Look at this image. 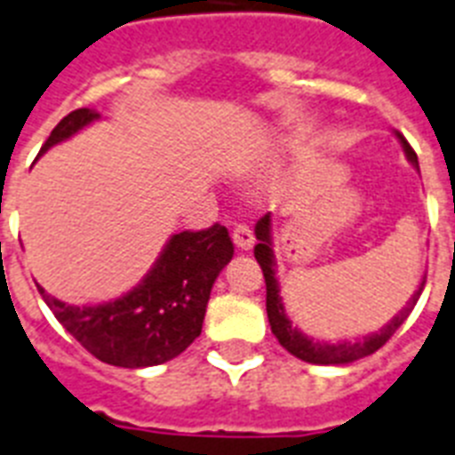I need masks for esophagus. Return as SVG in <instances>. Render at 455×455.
<instances>
[{
    "label": "esophagus",
    "instance_id": "34e87169",
    "mask_svg": "<svg viewBox=\"0 0 455 455\" xmlns=\"http://www.w3.org/2000/svg\"><path fill=\"white\" fill-rule=\"evenodd\" d=\"M231 235H234V243L238 250H250V247L254 245V234L247 224H235L234 234Z\"/></svg>",
    "mask_w": 455,
    "mask_h": 455
}]
</instances>
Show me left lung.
Here are the masks:
<instances>
[{"mask_svg": "<svg viewBox=\"0 0 455 455\" xmlns=\"http://www.w3.org/2000/svg\"><path fill=\"white\" fill-rule=\"evenodd\" d=\"M404 147V154L411 161L416 168H419V156L416 151L411 149V144L407 140L397 135ZM254 235H257V245H254V259L259 261L261 273H264L266 283V313H268V323H271V331L275 334V339L280 341V346L291 353L294 357L304 362H311V364H348V362L362 360V357L371 355L376 350L386 346V341L395 331L400 330V324L409 317V313L413 311V306L419 301L423 285H426V278L420 283V287L416 290V294L411 297V301L407 304L404 311H400L397 315L390 320V323L383 327L379 334L364 336L360 341H341V343H320L315 339H308L306 334L291 327V323L285 315V306H283V299H280V287L278 280H275V257H273V243H271V212L261 217L254 227Z\"/></svg>", "mask_w": 455, "mask_h": 455, "instance_id": "left-lung-1", "label": "left lung"}]
</instances>
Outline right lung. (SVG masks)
Listing matches in <instances>:
<instances>
[{
	"instance_id": "obj_1",
	"label": "right lung",
	"mask_w": 455,
	"mask_h": 455,
	"mask_svg": "<svg viewBox=\"0 0 455 455\" xmlns=\"http://www.w3.org/2000/svg\"><path fill=\"white\" fill-rule=\"evenodd\" d=\"M95 119L100 114L88 107L69 112L39 154ZM231 257L234 243L227 227L212 224L172 235L142 283L107 304L69 306L36 287L58 323L100 362L125 369L154 367L184 353L201 334L210 290Z\"/></svg>"
}]
</instances>
